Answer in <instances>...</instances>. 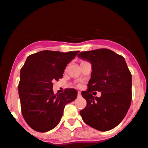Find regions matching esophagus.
<instances>
[{"label": "esophagus", "instance_id": "34e87169", "mask_svg": "<svg viewBox=\"0 0 148 148\" xmlns=\"http://www.w3.org/2000/svg\"><path fill=\"white\" fill-rule=\"evenodd\" d=\"M78 97H81V92H78Z\"/></svg>", "mask_w": 148, "mask_h": 148}]
</instances>
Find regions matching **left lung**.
Here are the masks:
<instances>
[{
  "label": "left lung",
  "mask_w": 148,
  "mask_h": 148,
  "mask_svg": "<svg viewBox=\"0 0 148 148\" xmlns=\"http://www.w3.org/2000/svg\"><path fill=\"white\" fill-rule=\"evenodd\" d=\"M92 65L88 89L81 95L87 106L80 111L83 121L99 131L110 130L122 121L132 101V75L125 58L108 49L83 51L78 55ZM93 91L101 92L94 97Z\"/></svg>",
  "instance_id": "8db88e82"
}]
</instances>
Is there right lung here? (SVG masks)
Wrapping results in <instances>:
<instances>
[{
	"label": "right lung",
	"instance_id": "obj_1",
	"mask_svg": "<svg viewBox=\"0 0 148 148\" xmlns=\"http://www.w3.org/2000/svg\"><path fill=\"white\" fill-rule=\"evenodd\" d=\"M79 52L45 50L27 58L21 69L18 94L23 118L35 131L45 132L56 127L65 105L77 97L74 89L54 94L52 81L63 78L67 65Z\"/></svg>",
	"mask_w": 148,
	"mask_h": 148
}]
</instances>
